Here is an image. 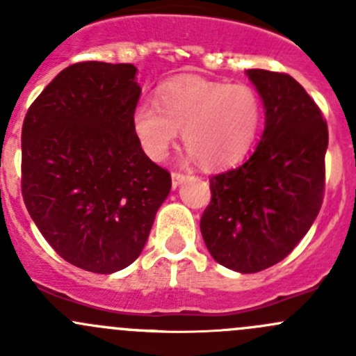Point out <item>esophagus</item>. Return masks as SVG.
<instances>
[{
  "label": "esophagus",
  "instance_id": "1",
  "mask_svg": "<svg viewBox=\"0 0 356 356\" xmlns=\"http://www.w3.org/2000/svg\"><path fill=\"white\" fill-rule=\"evenodd\" d=\"M186 181V175L181 174V172H172V188H177L181 182Z\"/></svg>",
  "mask_w": 356,
  "mask_h": 356
}]
</instances>
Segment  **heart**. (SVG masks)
<instances>
[{
	"instance_id": "obj_1",
	"label": "heart",
	"mask_w": 356,
	"mask_h": 356,
	"mask_svg": "<svg viewBox=\"0 0 356 356\" xmlns=\"http://www.w3.org/2000/svg\"><path fill=\"white\" fill-rule=\"evenodd\" d=\"M155 103H139L132 111V131L146 155L163 160L182 131L189 155L204 168L243 160L264 118L260 95L251 86L193 75L160 86Z\"/></svg>"
}]
</instances>
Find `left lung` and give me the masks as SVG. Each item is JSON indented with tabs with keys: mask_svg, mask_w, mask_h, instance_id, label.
I'll use <instances>...</instances> for the list:
<instances>
[{
	"mask_svg": "<svg viewBox=\"0 0 356 356\" xmlns=\"http://www.w3.org/2000/svg\"><path fill=\"white\" fill-rule=\"evenodd\" d=\"M246 75L264 103V134L245 163L210 179L200 229L215 261L254 274L284 260L317 218L329 132L291 75L261 68Z\"/></svg>",
	"mask_w": 356,
	"mask_h": 356,
	"instance_id": "obj_1",
	"label": "left lung"
}]
</instances>
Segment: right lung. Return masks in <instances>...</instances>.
Listing matches in <instances>:
<instances>
[{"instance_id": "right-lung-1", "label": "right lung", "mask_w": 356, "mask_h": 356, "mask_svg": "<svg viewBox=\"0 0 356 356\" xmlns=\"http://www.w3.org/2000/svg\"><path fill=\"white\" fill-rule=\"evenodd\" d=\"M136 74L131 63L63 68L22 127L29 215L63 260L96 274L122 270L141 254L172 188L132 131Z\"/></svg>"}]
</instances>
